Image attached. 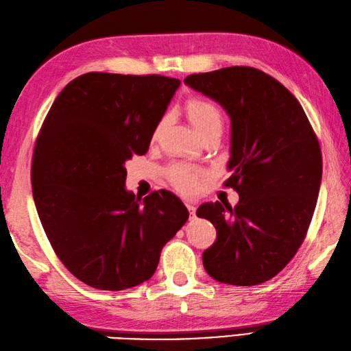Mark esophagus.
Listing matches in <instances>:
<instances>
[{
    "label": "esophagus",
    "instance_id": "obj_1",
    "mask_svg": "<svg viewBox=\"0 0 351 351\" xmlns=\"http://www.w3.org/2000/svg\"><path fill=\"white\" fill-rule=\"evenodd\" d=\"M186 207H188L192 217L195 216V212H197V204H195V202H186Z\"/></svg>",
    "mask_w": 351,
    "mask_h": 351
}]
</instances>
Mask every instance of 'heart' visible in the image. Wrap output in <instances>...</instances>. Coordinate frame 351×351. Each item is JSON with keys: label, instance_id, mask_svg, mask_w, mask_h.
Returning <instances> with one entry per match:
<instances>
[{"label": "heart", "instance_id": "obj_1", "mask_svg": "<svg viewBox=\"0 0 351 351\" xmlns=\"http://www.w3.org/2000/svg\"><path fill=\"white\" fill-rule=\"evenodd\" d=\"M186 112H188L192 126L195 128V130L199 135L204 134V132H207L208 129L222 128L223 117L219 106L213 102H210L207 99H201V97L189 99L188 102H186ZM163 126H165V119L160 120L158 126H156L153 132L154 138L159 135V132L162 130ZM199 177H201V171L191 167H174L169 173L171 183L174 184V188L177 191H180L183 193L195 192L198 188Z\"/></svg>", "mask_w": 351, "mask_h": 351}]
</instances>
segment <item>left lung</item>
I'll return each instance as SVG.
<instances>
[{
	"instance_id": "left-lung-1",
	"label": "left lung",
	"mask_w": 351,
	"mask_h": 351,
	"mask_svg": "<svg viewBox=\"0 0 351 351\" xmlns=\"http://www.w3.org/2000/svg\"><path fill=\"white\" fill-rule=\"evenodd\" d=\"M184 84L230 117L231 176L223 184L239 193L234 208L219 201L198 207L197 216L217 232L202 264L223 284L266 282L306 236L322 183L320 144L298 99L258 69L225 67L189 75Z\"/></svg>"
}]
</instances>
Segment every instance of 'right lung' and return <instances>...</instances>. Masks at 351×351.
Segmentation results:
<instances>
[{
    "label": "right lung",
    "mask_w": 351,
    "mask_h": 351,
    "mask_svg": "<svg viewBox=\"0 0 351 351\" xmlns=\"http://www.w3.org/2000/svg\"><path fill=\"white\" fill-rule=\"evenodd\" d=\"M176 77L90 72L60 93L31 165L36 208L67 270L97 290L149 281L160 251L189 217L169 191L141 198L126 189V162L145 154Z\"/></svg>",
    "instance_id": "obj_1"
}]
</instances>
